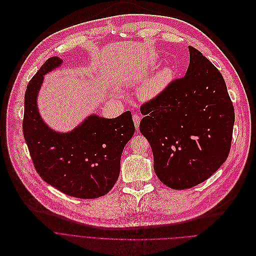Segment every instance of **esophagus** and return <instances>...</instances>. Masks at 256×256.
<instances>
[{"label": "esophagus", "instance_id": "obj_1", "mask_svg": "<svg viewBox=\"0 0 256 256\" xmlns=\"http://www.w3.org/2000/svg\"><path fill=\"white\" fill-rule=\"evenodd\" d=\"M132 118H133V122H134V125H135L136 129H138V127H139V124H140V120H141V117H140L138 114H134V115L132 116Z\"/></svg>", "mask_w": 256, "mask_h": 256}]
</instances>
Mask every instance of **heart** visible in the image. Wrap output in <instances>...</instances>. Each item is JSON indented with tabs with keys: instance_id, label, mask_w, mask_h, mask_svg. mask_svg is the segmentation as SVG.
Masks as SVG:
<instances>
[{
	"instance_id": "heart-1",
	"label": "heart",
	"mask_w": 256,
	"mask_h": 256,
	"mask_svg": "<svg viewBox=\"0 0 256 256\" xmlns=\"http://www.w3.org/2000/svg\"><path fill=\"white\" fill-rule=\"evenodd\" d=\"M174 70L166 66L160 70L156 74L145 80L139 88V94L144 100H152L160 94L172 82Z\"/></svg>"
}]
</instances>
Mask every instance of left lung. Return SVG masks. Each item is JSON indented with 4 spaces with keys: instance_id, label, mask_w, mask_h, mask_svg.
<instances>
[{
    "instance_id": "8db88e82",
    "label": "left lung",
    "mask_w": 256,
    "mask_h": 256,
    "mask_svg": "<svg viewBox=\"0 0 256 256\" xmlns=\"http://www.w3.org/2000/svg\"><path fill=\"white\" fill-rule=\"evenodd\" d=\"M188 51L186 76L140 109L139 130L151 146L153 168L174 190L192 188L219 170L229 156L235 121L222 74L198 49Z\"/></svg>"
}]
</instances>
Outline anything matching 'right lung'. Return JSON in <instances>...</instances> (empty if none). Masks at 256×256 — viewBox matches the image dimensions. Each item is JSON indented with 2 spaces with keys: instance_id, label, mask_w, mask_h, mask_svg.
Returning a JSON list of instances; mask_svg holds the SVG:
<instances>
[{
  "instance_id": "right-lung-1",
  "label": "right lung",
  "mask_w": 256,
  "mask_h": 256,
  "mask_svg": "<svg viewBox=\"0 0 256 256\" xmlns=\"http://www.w3.org/2000/svg\"><path fill=\"white\" fill-rule=\"evenodd\" d=\"M62 62L58 56L48 58L29 82L23 134L34 168L44 182L70 196L96 198L116 184L123 149L135 127L130 111L114 119L90 115L66 133L47 126L39 114L37 96L44 74Z\"/></svg>"
}]
</instances>
